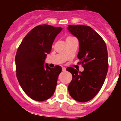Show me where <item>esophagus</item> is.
I'll list each match as a JSON object with an SVG mask.
<instances>
[{
  "instance_id": "esophagus-1",
  "label": "esophagus",
  "mask_w": 121,
  "mask_h": 121,
  "mask_svg": "<svg viewBox=\"0 0 121 121\" xmlns=\"http://www.w3.org/2000/svg\"><path fill=\"white\" fill-rule=\"evenodd\" d=\"M62 70H63V71H65L66 70V68L64 67H62Z\"/></svg>"
}]
</instances>
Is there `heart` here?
<instances>
[{"label":"heart","mask_w":121,"mask_h":121,"mask_svg":"<svg viewBox=\"0 0 121 121\" xmlns=\"http://www.w3.org/2000/svg\"><path fill=\"white\" fill-rule=\"evenodd\" d=\"M70 38H72V37H68L66 39H70Z\"/></svg>","instance_id":"b5f03b06"}]
</instances>
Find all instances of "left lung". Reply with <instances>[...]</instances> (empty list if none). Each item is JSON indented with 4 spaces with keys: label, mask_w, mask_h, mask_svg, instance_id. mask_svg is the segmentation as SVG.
Segmentation results:
<instances>
[{
    "label": "left lung",
    "mask_w": 121,
    "mask_h": 121,
    "mask_svg": "<svg viewBox=\"0 0 121 121\" xmlns=\"http://www.w3.org/2000/svg\"><path fill=\"white\" fill-rule=\"evenodd\" d=\"M69 32L77 37L79 52L77 57L84 71L69 67L67 71L73 78L68 85V92L73 99L81 102L92 99L103 85L108 69V52L102 38L91 27L68 25Z\"/></svg>",
    "instance_id": "left-lung-1"
}]
</instances>
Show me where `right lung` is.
<instances>
[{
  "instance_id": "right-lung-1",
  "label": "right lung",
  "mask_w": 121,
  "mask_h": 121,
  "mask_svg": "<svg viewBox=\"0 0 121 121\" xmlns=\"http://www.w3.org/2000/svg\"><path fill=\"white\" fill-rule=\"evenodd\" d=\"M62 28L48 24L35 27L24 37L15 57L16 76L24 92L30 98L43 101L54 93L62 68L44 65L53 43Z\"/></svg>"
}]
</instances>
